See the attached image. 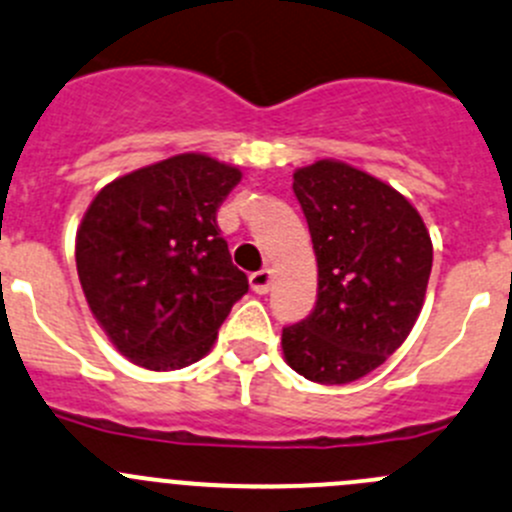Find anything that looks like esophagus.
Here are the masks:
<instances>
[{
    "label": "esophagus",
    "instance_id": "esophagus-1",
    "mask_svg": "<svg viewBox=\"0 0 512 512\" xmlns=\"http://www.w3.org/2000/svg\"><path fill=\"white\" fill-rule=\"evenodd\" d=\"M272 285V272L270 270H257L250 275V287L257 295H265Z\"/></svg>",
    "mask_w": 512,
    "mask_h": 512
}]
</instances>
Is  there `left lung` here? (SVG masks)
Here are the masks:
<instances>
[{
	"label": "left lung",
	"mask_w": 512,
	"mask_h": 512,
	"mask_svg": "<svg viewBox=\"0 0 512 512\" xmlns=\"http://www.w3.org/2000/svg\"><path fill=\"white\" fill-rule=\"evenodd\" d=\"M317 257V300L282 327L297 375L345 385L380 367L413 330L433 270L423 217L400 192L345 162L292 175Z\"/></svg>",
	"instance_id": "1"
}]
</instances>
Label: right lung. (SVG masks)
Returning a JSON list of instances; mask_svg holds the SVG:
<instances>
[{"label": "right lung", "mask_w": 512, "mask_h": 512, "mask_svg": "<svg viewBox=\"0 0 512 512\" xmlns=\"http://www.w3.org/2000/svg\"><path fill=\"white\" fill-rule=\"evenodd\" d=\"M240 180L237 167L190 152L109 182L84 212L74 250L84 297L137 365L197 362L250 290L217 225Z\"/></svg>", "instance_id": "1"}]
</instances>
